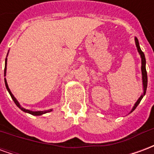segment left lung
Returning <instances> with one entry per match:
<instances>
[{"label": "left lung", "instance_id": "1", "mask_svg": "<svg viewBox=\"0 0 154 154\" xmlns=\"http://www.w3.org/2000/svg\"><path fill=\"white\" fill-rule=\"evenodd\" d=\"M134 41H135V45L136 48H137V50L139 52V55H140V57H141V72H142V82H143V94L140 96L139 99L137 100V101L134 104V106H133L132 110L129 113L133 112L134 110H135V108L138 106V105L140 103V101L143 99V97H144V95L146 93V90H147V86H148V76H147V71H146V59H145V56H144V54L143 53L141 48H140V46H139V43L138 38H134Z\"/></svg>", "mask_w": 154, "mask_h": 154}]
</instances>
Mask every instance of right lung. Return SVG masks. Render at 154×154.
Returning a JSON list of instances; mask_svg holds the SVG:
<instances>
[{
    "instance_id": "1",
    "label": "right lung",
    "mask_w": 154,
    "mask_h": 154,
    "mask_svg": "<svg viewBox=\"0 0 154 154\" xmlns=\"http://www.w3.org/2000/svg\"><path fill=\"white\" fill-rule=\"evenodd\" d=\"M9 53V51H8ZM7 56H8V54H7ZM7 56H6V58H5V71H4V76H6V65H7ZM5 87H6V89L8 91V92L10 93L11 95V97L12 100H14V102L15 103V105L17 106L22 110V111H24L25 113H29L30 114V115H33V116H42V115H44V114H46V113H48V112H50L53 110V109H50V110H39V111H33V110H27V109H25L24 107H22L20 106V104L19 103V101L16 100V98L14 97V95L11 93V91L10 90V88L8 87V84H7V82H6V79L5 78Z\"/></svg>"
}]
</instances>
